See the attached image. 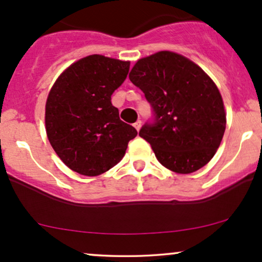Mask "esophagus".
I'll return each instance as SVG.
<instances>
[{"mask_svg": "<svg viewBox=\"0 0 262 262\" xmlns=\"http://www.w3.org/2000/svg\"><path fill=\"white\" fill-rule=\"evenodd\" d=\"M134 128L137 129V130H139V129L141 128V122L140 121H137L134 123Z\"/></svg>", "mask_w": 262, "mask_h": 262, "instance_id": "obj_1", "label": "esophagus"}]
</instances>
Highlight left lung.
I'll return each mask as SVG.
<instances>
[{
  "label": "left lung",
  "instance_id": "8db88e82",
  "mask_svg": "<svg viewBox=\"0 0 262 262\" xmlns=\"http://www.w3.org/2000/svg\"><path fill=\"white\" fill-rule=\"evenodd\" d=\"M129 80L152 108L139 135L162 166L191 173L208 164L227 123L222 96L208 75L180 54L159 52L138 60Z\"/></svg>",
  "mask_w": 262,
  "mask_h": 262
}]
</instances>
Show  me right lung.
Returning <instances> with one entry per match:
<instances>
[{
    "label": "right lung",
    "instance_id": "right-lung-1",
    "mask_svg": "<svg viewBox=\"0 0 262 262\" xmlns=\"http://www.w3.org/2000/svg\"><path fill=\"white\" fill-rule=\"evenodd\" d=\"M129 66L103 55L86 56L69 66L50 90L45 104L48 139L66 166L80 175L112 169L137 137L111 102Z\"/></svg>",
    "mask_w": 262,
    "mask_h": 262
}]
</instances>
